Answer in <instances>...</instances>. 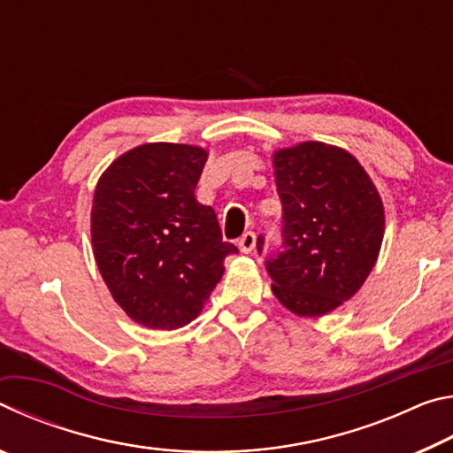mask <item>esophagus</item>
<instances>
[{
  "label": "esophagus",
  "mask_w": 453,
  "mask_h": 453,
  "mask_svg": "<svg viewBox=\"0 0 453 453\" xmlns=\"http://www.w3.org/2000/svg\"><path fill=\"white\" fill-rule=\"evenodd\" d=\"M237 248H240L242 254H251L256 250V234L254 232H245L240 242H237Z\"/></svg>",
  "instance_id": "obj_1"
}]
</instances>
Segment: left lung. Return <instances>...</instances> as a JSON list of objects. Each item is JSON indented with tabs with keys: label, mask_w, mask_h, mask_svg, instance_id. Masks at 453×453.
<instances>
[{
	"label": "left lung",
	"mask_w": 453,
	"mask_h": 453,
	"mask_svg": "<svg viewBox=\"0 0 453 453\" xmlns=\"http://www.w3.org/2000/svg\"><path fill=\"white\" fill-rule=\"evenodd\" d=\"M273 170L283 242L265 259L272 291L296 316H324L348 302L375 265L386 224L381 197L357 159L335 145L278 150Z\"/></svg>",
	"instance_id": "8db88e82"
}]
</instances>
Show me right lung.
I'll return each mask as SVG.
<instances>
[{"label": "right lung", "mask_w": 453, "mask_h": 453, "mask_svg": "<svg viewBox=\"0 0 453 453\" xmlns=\"http://www.w3.org/2000/svg\"><path fill=\"white\" fill-rule=\"evenodd\" d=\"M208 151L186 143H143L99 178L91 243L99 273L129 318L178 329L202 311L237 254L221 240L218 216L194 189Z\"/></svg>", "instance_id": "obj_1"}]
</instances>
